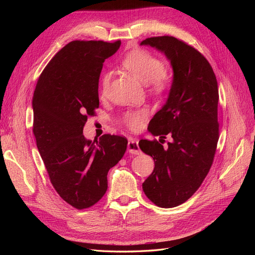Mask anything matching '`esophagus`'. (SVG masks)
<instances>
[{"mask_svg":"<svg viewBox=\"0 0 255 255\" xmlns=\"http://www.w3.org/2000/svg\"><path fill=\"white\" fill-rule=\"evenodd\" d=\"M128 152L130 154H134V155H139V154H141V150L139 148V141H138L136 138H132V139L128 141Z\"/></svg>","mask_w":255,"mask_h":255,"instance_id":"esophagus-1","label":"esophagus"}]
</instances>
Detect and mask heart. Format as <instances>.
<instances>
[{"label": "heart", "mask_w": 255, "mask_h": 255, "mask_svg": "<svg viewBox=\"0 0 255 255\" xmlns=\"http://www.w3.org/2000/svg\"><path fill=\"white\" fill-rule=\"evenodd\" d=\"M121 66L143 84H149L151 89L156 94H163L169 88V80L164 73L163 61L149 52L143 50L130 52L122 59ZM110 80L109 73H104L100 79V94L102 97L107 94ZM145 116V110L129 111L123 115V123L128 128L136 129L141 126Z\"/></svg>", "instance_id": "heart-1"}]
</instances>
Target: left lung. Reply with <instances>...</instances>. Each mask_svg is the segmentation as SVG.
Returning a JSON list of instances; mask_svg holds the SVG:
<instances>
[{"instance_id":"obj_1","label":"left lung","mask_w":255,"mask_h":255,"mask_svg":"<svg viewBox=\"0 0 255 255\" xmlns=\"http://www.w3.org/2000/svg\"><path fill=\"white\" fill-rule=\"evenodd\" d=\"M140 45L156 49L170 61L172 83L166 103L154 115L149 130L163 141L141 139L154 170L142 183L145 196L159 207L184 203L210 171L219 138L218 84L207 59L171 36L146 38Z\"/></svg>"}]
</instances>
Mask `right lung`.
<instances>
[{"label": "right lung", "instance_id": "right-lung-1", "mask_svg": "<svg viewBox=\"0 0 255 255\" xmlns=\"http://www.w3.org/2000/svg\"><path fill=\"white\" fill-rule=\"evenodd\" d=\"M121 41L75 40L56 53L37 82L33 97L38 151L57 194L78 210L90 207L107 190V173L119 163L127 138L105 134L87 140L83 128L99 107L103 63Z\"/></svg>", "mask_w": 255, "mask_h": 255}]
</instances>
